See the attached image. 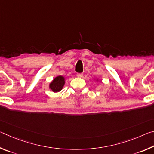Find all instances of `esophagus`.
<instances>
[{
  "label": "esophagus",
  "mask_w": 154,
  "mask_h": 154,
  "mask_svg": "<svg viewBox=\"0 0 154 154\" xmlns=\"http://www.w3.org/2000/svg\"><path fill=\"white\" fill-rule=\"evenodd\" d=\"M77 77H83V74L82 73H77Z\"/></svg>",
  "instance_id": "esophagus-1"
}]
</instances>
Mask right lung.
<instances>
[{"mask_svg":"<svg viewBox=\"0 0 154 154\" xmlns=\"http://www.w3.org/2000/svg\"><path fill=\"white\" fill-rule=\"evenodd\" d=\"M65 83V78L63 76H58L54 78V79L49 83V89L54 92H58L62 90Z\"/></svg>","mask_w":154,"mask_h":154,"instance_id":"add662e5","label":"right lung"}]
</instances>
